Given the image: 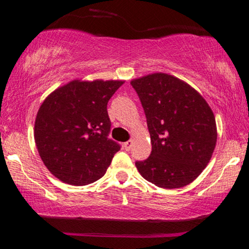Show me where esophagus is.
I'll return each instance as SVG.
<instances>
[{"mask_svg":"<svg viewBox=\"0 0 249 249\" xmlns=\"http://www.w3.org/2000/svg\"><path fill=\"white\" fill-rule=\"evenodd\" d=\"M132 146H133V141H132V140H127L126 142H124V147H125V149H126V150H131Z\"/></svg>","mask_w":249,"mask_h":249,"instance_id":"34e87169","label":"esophagus"}]
</instances>
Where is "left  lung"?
<instances>
[{"instance_id": "left-lung-1", "label": "left lung", "mask_w": 249, "mask_h": 249, "mask_svg": "<svg viewBox=\"0 0 249 249\" xmlns=\"http://www.w3.org/2000/svg\"><path fill=\"white\" fill-rule=\"evenodd\" d=\"M142 105L152 153L137 161L140 175L162 188L184 187L208 164L215 149V116L206 100L184 81L165 73L131 81Z\"/></svg>"}]
</instances>
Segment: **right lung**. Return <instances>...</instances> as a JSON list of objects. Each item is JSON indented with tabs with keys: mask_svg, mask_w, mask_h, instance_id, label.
Segmentation results:
<instances>
[{
	"mask_svg": "<svg viewBox=\"0 0 249 249\" xmlns=\"http://www.w3.org/2000/svg\"><path fill=\"white\" fill-rule=\"evenodd\" d=\"M124 81L73 80L41 105L34 125L37 152L67 184L84 186L106 174L121 144L109 139V100Z\"/></svg>",
	"mask_w": 249,
	"mask_h": 249,
	"instance_id": "right-lung-1",
	"label": "right lung"
}]
</instances>
